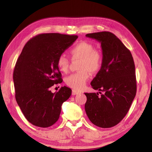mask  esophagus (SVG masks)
I'll use <instances>...</instances> for the list:
<instances>
[{
	"mask_svg": "<svg viewBox=\"0 0 152 152\" xmlns=\"http://www.w3.org/2000/svg\"><path fill=\"white\" fill-rule=\"evenodd\" d=\"M80 92L78 91H76V90H74L73 89L72 90V95H76L77 94H79Z\"/></svg>",
	"mask_w": 152,
	"mask_h": 152,
	"instance_id": "obj_1",
	"label": "esophagus"
}]
</instances>
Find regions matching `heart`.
Returning <instances> with one entry per match:
<instances>
[{
    "mask_svg": "<svg viewBox=\"0 0 152 152\" xmlns=\"http://www.w3.org/2000/svg\"><path fill=\"white\" fill-rule=\"evenodd\" d=\"M70 53L73 59H80L79 72L72 73L65 79L66 84L73 89L80 90L86 85L91 73L98 72L103 64V54L96 49L91 43L82 41L74 45L70 49ZM57 66L63 72L68 70L70 61L65 54H62L57 59Z\"/></svg>",
    "mask_w": 152,
    "mask_h": 152,
    "instance_id": "1",
    "label": "heart"
}]
</instances>
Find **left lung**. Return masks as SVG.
Segmentation results:
<instances>
[{"label":"left lung","mask_w":152,"mask_h":152,"mask_svg":"<svg viewBox=\"0 0 152 152\" xmlns=\"http://www.w3.org/2000/svg\"><path fill=\"white\" fill-rule=\"evenodd\" d=\"M101 42L103 64L91 84L103 92L85 93V110L95 126L109 128L126 115L136 94L135 65L132 54L121 40L110 31L86 35Z\"/></svg>","instance_id":"obj_1"}]
</instances>
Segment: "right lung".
Instances as JSON below:
<instances>
[{"mask_svg": "<svg viewBox=\"0 0 152 152\" xmlns=\"http://www.w3.org/2000/svg\"><path fill=\"white\" fill-rule=\"evenodd\" d=\"M77 35L56 33L39 34L22 50L13 72L15 98L26 120L40 127H48L59 117L61 105L72 90L61 87L53 93L50 88L63 82L57 59L70 47Z\"/></svg>", "mask_w": 152, "mask_h": 152, "instance_id": "obj_1", "label": "right lung"}]
</instances>
